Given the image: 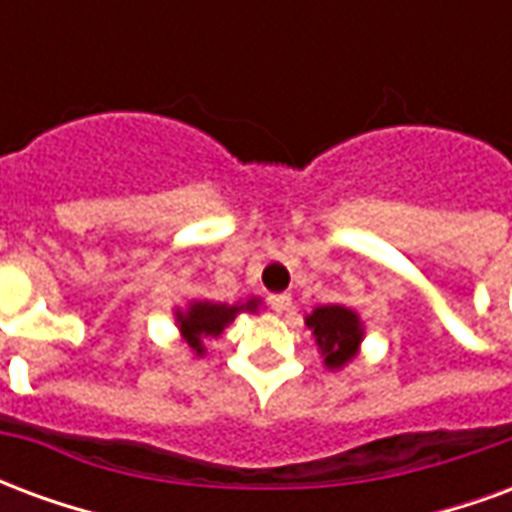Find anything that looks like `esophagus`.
<instances>
[{"instance_id":"34e87169","label":"esophagus","mask_w":512,"mask_h":512,"mask_svg":"<svg viewBox=\"0 0 512 512\" xmlns=\"http://www.w3.org/2000/svg\"><path fill=\"white\" fill-rule=\"evenodd\" d=\"M268 304L274 312H288L293 307V299H290V293H274V296H268Z\"/></svg>"}]
</instances>
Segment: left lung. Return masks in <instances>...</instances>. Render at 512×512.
Instances as JSON below:
<instances>
[{"label": "left lung", "instance_id": "1", "mask_svg": "<svg viewBox=\"0 0 512 512\" xmlns=\"http://www.w3.org/2000/svg\"><path fill=\"white\" fill-rule=\"evenodd\" d=\"M307 326L315 334V343L321 345L323 362L329 367H343L356 354V345L362 340V326L354 312L340 304L318 307L307 318Z\"/></svg>", "mask_w": 512, "mask_h": 512}]
</instances>
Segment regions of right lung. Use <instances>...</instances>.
Masks as SVG:
<instances>
[{
    "label": "right lung",
    "instance_id": "right-lung-1",
    "mask_svg": "<svg viewBox=\"0 0 512 512\" xmlns=\"http://www.w3.org/2000/svg\"><path fill=\"white\" fill-rule=\"evenodd\" d=\"M257 301H246V310H255ZM244 307H227V304H213V301H197L191 304L189 312H178L180 332L186 337V343L202 354V337H216L222 334V329L227 323L233 321L235 312H241Z\"/></svg>",
    "mask_w": 512,
    "mask_h": 512
}]
</instances>
